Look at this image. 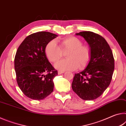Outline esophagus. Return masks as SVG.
<instances>
[{
  "label": "esophagus",
  "instance_id": "1",
  "mask_svg": "<svg viewBox=\"0 0 126 126\" xmlns=\"http://www.w3.org/2000/svg\"><path fill=\"white\" fill-rule=\"evenodd\" d=\"M63 73H64V72H63V71H58V74H59V75H60V74H63Z\"/></svg>",
  "mask_w": 126,
  "mask_h": 126
}]
</instances>
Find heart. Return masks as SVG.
I'll return each mask as SVG.
<instances>
[{
	"instance_id": "heart-1",
	"label": "heart",
	"mask_w": 126,
	"mask_h": 126,
	"mask_svg": "<svg viewBox=\"0 0 126 126\" xmlns=\"http://www.w3.org/2000/svg\"><path fill=\"white\" fill-rule=\"evenodd\" d=\"M59 46L55 41H51L46 45L45 51L48 60L56 63L67 53L68 59L60 61L55 65L60 71H74L80 68L83 69L87 66L91 59L90 47L82 45L81 40L74 36H68L59 41Z\"/></svg>"
}]
</instances>
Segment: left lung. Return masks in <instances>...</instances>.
Returning a JSON list of instances; mask_svg holds the SVG:
<instances>
[{"instance_id":"1","label":"left lung","mask_w":126,"mask_h":126,"mask_svg":"<svg viewBox=\"0 0 126 126\" xmlns=\"http://www.w3.org/2000/svg\"><path fill=\"white\" fill-rule=\"evenodd\" d=\"M91 49V59L83 71L75 74L71 86L82 99L92 100L102 95L111 82L114 69L112 51L106 40L94 32H80Z\"/></svg>"}]
</instances>
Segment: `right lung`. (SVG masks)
<instances>
[{"label": "right lung", "instance_id": "add662e5", "mask_svg": "<svg viewBox=\"0 0 126 126\" xmlns=\"http://www.w3.org/2000/svg\"><path fill=\"white\" fill-rule=\"evenodd\" d=\"M57 35L39 32L29 35L20 45L14 59L16 81L26 96L42 100L53 92V79L58 75L46 57L45 49Z\"/></svg>", "mask_w": 126, "mask_h": 126}]
</instances>
